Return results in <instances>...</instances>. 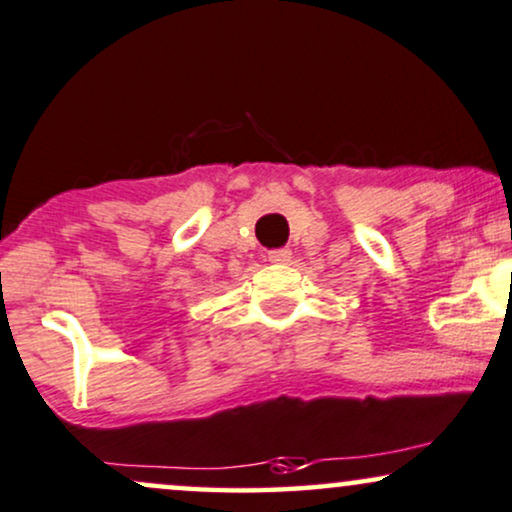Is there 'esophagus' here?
Instances as JSON below:
<instances>
[{
	"label": "esophagus",
	"instance_id": "esophagus-1",
	"mask_svg": "<svg viewBox=\"0 0 512 512\" xmlns=\"http://www.w3.org/2000/svg\"><path fill=\"white\" fill-rule=\"evenodd\" d=\"M291 255H293V252L288 250V248L272 250V252H269V262H274V264H288V262H291Z\"/></svg>",
	"mask_w": 512,
	"mask_h": 512
}]
</instances>
